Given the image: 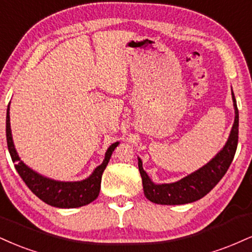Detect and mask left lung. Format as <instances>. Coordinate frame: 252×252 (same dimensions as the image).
<instances>
[{"label": "left lung", "instance_id": "1", "mask_svg": "<svg viewBox=\"0 0 252 252\" xmlns=\"http://www.w3.org/2000/svg\"><path fill=\"white\" fill-rule=\"evenodd\" d=\"M231 96L235 109V121L231 131L224 147L198 170L174 183L156 184L144 171L142 159L138 158V170L143 183L144 195L150 202L162 205H180L198 201L214 189L222 180L231 164L238 143V109L235 95L231 89Z\"/></svg>", "mask_w": 252, "mask_h": 252}]
</instances>
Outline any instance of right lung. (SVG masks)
I'll return each instance as SVG.
<instances>
[{"instance_id":"right-lung-1","label":"right lung","mask_w":252,"mask_h":252,"mask_svg":"<svg viewBox=\"0 0 252 252\" xmlns=\"http://www.w3.org/2000/svg\"><path fill=\"white\" fill-rule=\"evenodd\" d=\"M10 103L7 108V121H5V134H7V144L8 150L13 159L15 169L19 172L27 187L44 203L55 208L70 209L80 208L83 205L89 204L98 197L99 189H101L102 174L105 166L108 165L115 148L120 144V142H115L105 151L104 159L102 164L96 166L95 170L92 172L89 177L82 181L75 182H64L56 181L53 178L45 177V176L38 174L32 168H29L23 160H21L16 148L14 145L13 135H11L10 128Z\"/></svg>"}]
</instances>
